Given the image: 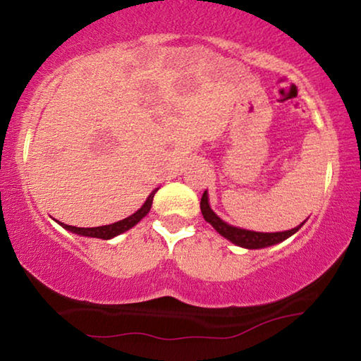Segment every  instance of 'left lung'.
Returning a JSON list of instances; mask_svg holds the SVG:
<instances>
[{
  "mask_svg": "<svg viewBox=\"0 0 361 361\" xmlns=\"http://www.w3.org/2000/svg\"><path fill=\"white\" fill-rule=\"evenodd\" d=\"M201 212L204 215V219H206V222L211 224L212 227L224 236V238L230 240L232 243L241 246V248H248V250L267 248V246L282 243L283 240H287L293 233H297L306 222L305 220V222L300 224L298 227H295L292 230H285V232H276V233H261V232H252V230L233 227V225H228L227 222H224V220L212 211L211 206H209L207 191H204V195L201 197Z\"/></svg>",
  "mask_w": 361,
  "mask_h": 361,
  "instance_id": "obj_1",
  "label": "left lung"
}]
</instances>
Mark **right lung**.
Returning <instances> with one entry per match:
<instances>
[{
	"mask_svg": "<svg viewBox=\"0 0 361 361\" xmlns=\"http://www.w3.org/2000/svg\"><path fill=\"white\" fill-rule=\"evenodd\" d=\"M157 190H159V188H157ZM157 190H154L152 192H150L149 197L146 199V202L142 204V207L139 209V211H136L133 215H129V217H126V219L120 220V222H115V224H110V225H102V227H92V228L73 227V225H66L63 222H58V220H56V222L60 224L63 228H66V230H69V232L80 235V236H90V238H100V240H110V238H113V236L128 232L129 228H133L134 225H136L137 222H141V220L146 217V215L150 211V207H152V199H154L155 192H157Z\"/></svg>",
	"mask_w": 361,
	"mask_h": 361,
	"instance_id": "obj_1",
	"label": "right lung"
}]
</instances>
